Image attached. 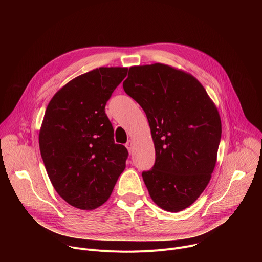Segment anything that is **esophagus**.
I'll list each match as a JSON object with an SVG mask.
<instances>
[{"instance_id":"esophagus-1","label":"esophagus","mask_w":262,"mask_h":262,"mask_svg":"<svg viewBox=\"0 0 262 262\" xmlns=\"http://www.w3.org/2000/svg\"><path fill=\"white\" fill-rule=\"evenodd\" d=\"M125 147L127 148V150H128V152L130 154L132 152V150H133V142L129 140V141H127L126 142V144H125Z\"/></svg>"}]
</instances>
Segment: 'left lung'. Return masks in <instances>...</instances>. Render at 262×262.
<instances>
[{"label": "left lung", "instance_id": "obj_1", "mask_svg": "<svg viewBox=\"0 0 262 262\" xmlns=\"http://www.w3.org/2000/svg\"><path fill=\"white\" fill-rule=\"evenodd\" d=\"M123 89L144 110L155 143L156 163L142 173L149 195L167 211L189 207L216 163V106L192 74L161 63L130 67Z\"/></svg>", "mask_w": 262, "mask_h": 262}]
</instances>
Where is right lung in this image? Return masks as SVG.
Here are the masks:
<instances>
[{
  "label": "right lung",
  "instance_id": "1",
  "mask_svg": "<svg viewBox=\"0 0 262 262\" xmlns=\"http://www.w3.org/2000/svg\"><path fill=\"white\" fill-rule=\"evenodd\" d=\"M127 74L125 67H99L74 78L51 99L39 147L56 192L84 210L102 205L125 169L127 149L115 144L105 103Z\"/></svg>",
  "mask_w": 262,
  "mask_h": 262
}]
</instances>
